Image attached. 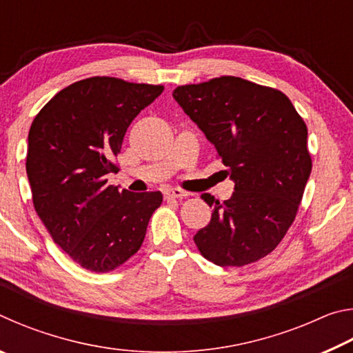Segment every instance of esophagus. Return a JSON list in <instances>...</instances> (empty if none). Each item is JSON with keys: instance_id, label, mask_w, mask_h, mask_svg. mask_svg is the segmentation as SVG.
I'll return each instance as SVG.
<instances>
[{"instance_id": "34e87169", "label": "esophagus", "mask_w": 353, "mask_h": 353, "mask_svg": "<svg viewBox=\"0 0 353 353\" xmlns=\"http://www.w3.org/2000/svg\"><path fill=\"white\" fill-rule=\"evenodd\" d=\"M165 199H181L183 196H188L187 191H183L181 188H168L165 190Z\"/></svg>"}]
</instances>
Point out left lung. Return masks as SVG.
I'll return each instance as SVG.
<instances>
[{"label":"left lung","instance_id":"1","mask_svg":"<svg viewBox=\"0 0 353 353\" xmlns=\"http://www.w3.org/2000/svg\"><path fill=\"white\" fill-rule=\"evenodd\" d=\"M172 97L235 182L224 202L201 196L213 213L196 246L218 266L259 261L283 240L312 172L305 121L285 93L235 76L181 85Z\"/></svg>","mask_w":353,"mask_h":353}]
</instances>
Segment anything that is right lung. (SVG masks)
<instances>
[{"mask_svg":"<svg viewBox=\"0 0 353 353\" xmlns=\"http://www.w3.org/2000/svg\"><path fill=\"white\" fill-rule=\"evenodd\" d=\"M163 85L94 76L48 101L28 137L26 172L41 223L77 265L109 272L137 254L160 191L130 193L107 185L134 118Z\"/></svg>","mask_w":353,"mask_h":353,"instance_id":"add662e5","label":"right lung"}]
</instances>
